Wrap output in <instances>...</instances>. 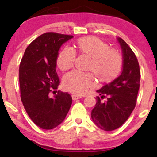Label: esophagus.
<instances>
[{
	"mask_svg": "<svg viewBox=\"0 0 157 157\" xmlns=\"http://www.w3.org/2000/svg\"><path fill=\"white\" fill-rule=\"evenodd\" d=\"M71 97H72V100H77V99L81 98V97L77 96V95H75V94H72V95H71Z\"/></svg>",
	"mask_w": 157,
	"mask_h": 157,
	"instance_id": "1",
	"label": "esophagus"
}]
</instances>
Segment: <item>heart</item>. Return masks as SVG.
<instances>
[{
  "label": "heart",
  "mask_w": 157,
  "mask_h": 157,
  "mask_svg": "<svg viewBox=\"0 0 157 157\" xmlns=\"http://www.w3.org/2000/svg\"><path fill=\"white\" fill-rule=\"evenodd\" d=\"M75 47L80 55L89 57L87 71L92 72L100 82L110 83L120 75L123 66L122 56L116 48H109V44L102 39L95 36L81 37L75 43ZM75 59L76 54L72 49L63 48L57 57V67L62 71L70 69ZM92 73L73 71L66 74L63 79L64 89L75 94H84L94 86Z\"/></svg>",
  "instance_id": "1"
}]
</instances>
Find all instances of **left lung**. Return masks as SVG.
<instances>
[{
	"label": "left lung",
	"mask_w": 157,
	"mask_h": 157,
	"mask_svg": "<svg viewBox=\"0 0 157 157\" xmlns=\"http://www.w3.org/2000/svg\"><path fill=\"white\" fill-rule=\"evenodd\" d=\"M122 50L121 75L97 92V103L91 111L93 122L102 130L111 131L125 123L136 106L140 82V70L136 55L125 41L119 37ZM106 98L104 102L101 98Z\"/></svg>",
	"instance_id": "left-lung-1"
}]
</instances>
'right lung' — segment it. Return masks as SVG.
I'll list each match as a JSON object with an SVG mask.
<instances>
[{
    "label": "right lung",
    "instance_id": "obj_1",
    "mask_svg": "<svg viewBox=\"0 0 157 157\" xmlns=\"http://www.w3.org/2000/svg\"><path fill=\"white\" fill-rule=\"evenodd\" d=\"M72 35L46 32L28 46L19 67L21 101L35 125L45 130L55 128L64 120L72 98L68 92L58 91L53 98L60 80L56 72L58 51Z\"/></svg>",
    "mask_w": 157,
    "mask_h": 157
}]
</instances>
